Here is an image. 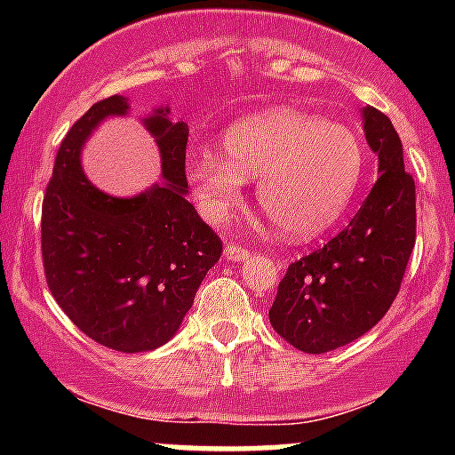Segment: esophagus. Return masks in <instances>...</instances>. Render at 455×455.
<instances>
[{"label":"esophagus","instance_id":"obj_1","mask_svg":"<svg viewBox=\"0 0 455 455\" xmlns=\"http://www.w3.org/2000/svg\"><path fill=\"white\" fill-rule=\"evenodd\" d=\"M249 255H251V251L244 249L242 244H227V249H224V259H228V261H242V259H246Z\"/></svg>","mask_w":455,"mask_h":455}]
</instances>
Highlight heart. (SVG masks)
Returning <instances> with one entry per match:
<instances>
[{"mask_svg":"<svg viewBox=\"0 0 455 455\" xmlns=\"http://www.w3.org/2000/svg\"><path fill=\"white\" fill-rule=\"evenodd\" d=\"M187 167L200 213L224 222L259 178L257 202L291 240H313L346 215L363 176V147L355 132L301 109L277 108L240 118Z\"/></svg>","mask_w":455,"mask_h":455,"instance_id":"b5f03b06","label":"heart"}]
</instances>
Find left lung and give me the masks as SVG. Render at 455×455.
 <instances>
[{
    "mask_svg": "<svg viewBox=\"0 0 455 455\" xmlns=\"http://www.w3.org/2000/svg\"><path fill=\"white\" fill-rule=\"evenodd\" d=\"M379 178L352 222L323 249L288 266L270 325L297 350L323 355L374 328L396 299L416 242V185L392 121L363 108Z\"/></svg>",
    "mask_w": 455,
    "mask_h": 455,
    "instance_id": "obj_1",
    "label": "left lung"
}]
</instances>
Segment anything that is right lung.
Here are the masks:
<instances>
[{
  "instance_id": "right-lung-1",
  "label": "right lung",
  "mask_w": 455,
  "mask_h": 455,
  "mask_svg": "<svg viewBox=\"0 0 455 455\" xmlns=\"http://www.w3.org/2000/svg\"><path fill=\"white\" fill-rule=\"evenodd\" d=\"M172 109L142 118L160 151V178L132 198L92 185L81 149L109 116H127V96L99 100L72 125L54 160L41 209L48 288L72 323L105 347L147 352L164 346L194 306L222 242L194 209L185 173L189 127Z\"/></svg>"
}]
</instances>
